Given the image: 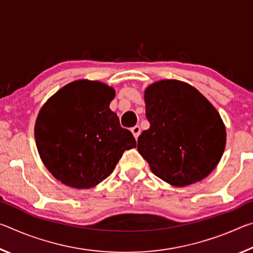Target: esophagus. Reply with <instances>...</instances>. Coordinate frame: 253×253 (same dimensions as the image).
Wrapping results in <instances>:
<instances>
[{"instance_id":"1","label":"esophagus","mask_w":253,"mask_h":253,"mask_svg":"<svg viewBox=\"0 0 253 253\" xmlns=\"http://www.w3.org/2000/svg\"><path fill=\"white\" fill-rule=\"evenodd\" d=\"M131 132H132V135H134L135 138L137 139V138H138L139 134H140V127H139V126L132 127V128H131Z\"/></svg>"}]
</instances>
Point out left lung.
Segmentation results:
<instances>
[{"label":"left lung","instance_id":"left-lung-1","mask_svg":"<svg viewBox=\"0 0 253 253\" xmlns=\"http://www.w3.org/2000/svg\"><path fill=\"white\" fill-rule=\"evenodd\" d=\"M144 100L151 126L137 149L152 172L177 187L202 181L219 164L226 143L215 107L193 85L173 79L149 84Z\"/></svg>","mask_w":253,"mask_h":253}]
</instances>
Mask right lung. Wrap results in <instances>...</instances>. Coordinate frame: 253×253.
<instances>
[{"mask_svg":"<svg viewBox=\"0 0 253 253\" xmlns=\"http://www.w3.org/2000/svg\"><path fill=\"white\" fill-rule=\"evenodd\" d=\"M115 89L100 81H72L51 96L39 111L34 137L42 163L74 188H90L116 168L126 149L136 147L109 108Z\"/></svg>","mask_w":253,"mask_h":253,"instance_id":"1","label":"right lung"}]
</instances>
